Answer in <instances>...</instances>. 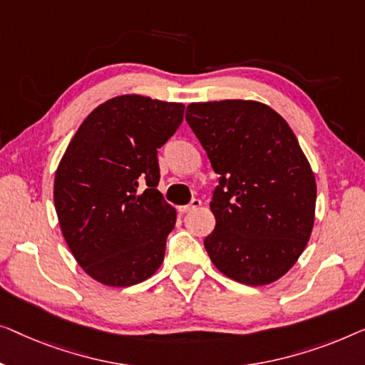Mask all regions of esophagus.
<instances>
[{
  "instance_id": "esophagus-1",
  "label": "esophagus",
  "mask_w": 365,
  "mask_h": 365,
  "mask_svg": "<svg viewBox=\"0 0 365 365\" xmlns=\"http://www.w3.org/2000/svg\"><path fill=\"white\" fill-rule=\"evenodd\" d=\"M200 205H202V202H200L198 198H193L192 202H190L188 205H183V207H178V212H180V213H188V212H192V210L198 208Z\"/></svg>"
}]
</instances>
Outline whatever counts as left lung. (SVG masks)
I'll return each instance as SVG.
<instances>
[{
  "label": "left lung",
  "instance_id": "obj_1",
  "mask_svg": "<svg viewBox=\"0 0 365 365\" xmlns=\"http://www.w3.org/2000/svg\"><path fill=\"white\" fill-rule=\"evenodd\" d=\"M185 119L220 175L217 225L203 241L210 259L238 283H274L314 227L316 178L294 132L258 101L192 102Z\"/></svg>",
  "mask_w": 365,
  "mask_h": 365
}]
</instances>
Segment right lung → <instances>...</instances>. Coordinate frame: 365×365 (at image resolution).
I'll list each match as a JSON object with an SVG mask.
<instances>
[{
  "label": "right lung",
  "instance_id": "right-lung-1",
  "mask_svg": "<svg viewBox=\"0 0 365 365\" xmlns=\"http://www.w3.org/2000/svg\"><path fill=\"white\" fill-rule=\"evenodd\" d=\"M183 110L180 102L117 96L71 138L56 170L54 207L71 253L97 283L132 286L160 268L177 212L155 188L157 148Z\"/></svg>",
  "mask_w": 365,
  "mask_h": 365
}]
</instances>
